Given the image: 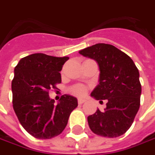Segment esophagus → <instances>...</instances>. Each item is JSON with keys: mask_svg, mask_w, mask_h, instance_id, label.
<instances>
[{"mask_svg": "<svg viewBox=\"0 0 155 155\" xmlns=\"http://www.w3.org/2000/svg\"><path fill=\"white\" fill-rule=\"evenodd\" d=\"M85 102H86V99H78V104H84Z\"/></svg>", "mask_w": 155, "mask_h": 155, "instance_id": "1", "label": "esophagus"}]
</instances>
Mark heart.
Here are the masks:
<instances>
[{
	"mask_svg": "<svg viewBox=\"0 0 155 155\" xmlns=\"http://www.w3.org/2000/svg\"><path fill=\"white\" fill-rule=\"evenodd\" d=\"M70 93L77 96H83L87 93V88L83 85H75L70 88Z\"/></svg>",
	"mask_w": 155,
	"mask_h": 155,
	"instance_id": "obj_1",
	"label": "heart"
}]
</instances>
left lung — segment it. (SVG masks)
Listing matches in <instances>:
<instances>
[{
    "label": "left lung",
    "instance_id": "obj_1",
    "mask_svg": "<svg viewBox=\"0 0 155 155\" xmlns=\"http://www.w3.org/2000/svg\"><path fill=\"white\" fill-rule=\"evenodd\" d=\"M79 53L94 59L99 67V84L91 96L106 108L88 116V125L94 134L117 137L130 128L140 107L141 86L139 71L133 60L124 52L107 44H96Z\"/></svg>",
    "mask_w": 155,
    "mask_h": 155
}]
</instances>
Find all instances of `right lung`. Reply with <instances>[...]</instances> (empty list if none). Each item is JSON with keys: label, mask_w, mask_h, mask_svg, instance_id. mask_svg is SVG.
<instances>
[{"label": "right lung", "mask_w": 155, "mask_h": 155, "mask_svg": "<svg viewBox=\"0 0 155 155\" xmlns=\"http://www.w3.org/2000/svg\"><path fill=\"white\" fill-rule=\"evenodd\" d=\"M69 57L36 53L23 57L14 68L12 81L13 106L19 123L38 139H51L67 126L77 99L64 94L55 104L49 91L61 83L60 71Z\"/></svg>", "instance_id": "add662e5"}]
</instances>
